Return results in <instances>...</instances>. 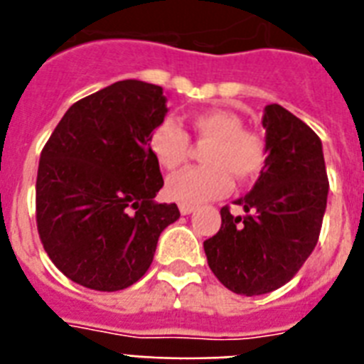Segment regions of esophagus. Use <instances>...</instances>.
<instances>
[{
    "instance_id": "34e87169",
    "label": "esophagus",
    "mask_w": 364,
    "mask_h": 364,
    "mask_svg": "<svg viewBox=\"0 0 364 364\" xmlns=\"http://www.w3.org/2000/svg\"><path fill=\"white\" fill-rule=\"evenodd\" d=\"M196 210V205L194 204H179V211H181L183 215H188V213H193Z\"/></svg>"
}]
</instances>
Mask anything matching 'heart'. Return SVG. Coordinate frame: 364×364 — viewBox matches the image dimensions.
Returning <instances> with one entry per match:
<instances>
[{
    "mask_svg": "<svg viewBox=\"0 0 364 364\" xmlns=\"http://www.w3.org/2000/svg\"><path fill=\"white\" fill-rule=\"evenodd\" d=\"M191 128L196 141L208 143L202 151L204 166L187 168L168 179L166 191L181 204H198L217 198L230 188L232 176L240 183L251 181L266 166L268 147L259 132L243 128L236 113L208 109L194 113ZM149 151L164 170H177L191 153L187 132L171 119L154 126Z\"/></svg>",
    "mask_w": 364,
    "mask_h": 364,
    "instance_id": "b5f03b06",
    "label": "heart"
}]
</instances>
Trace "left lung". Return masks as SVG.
I'll use <instances>...</instances> for the list:
<instances>
[{"instance_id":"1","label":"left lung","mask_w":364,"mask_h":364,"mask_svg":"<svg viewBox=\"0 0 364 364\" xmlns=\"http://www.w3.org/2000/svg\"><path fill=\"white\" fill-rule=\"evenodd\" d=\"M268 159L253 191L221 208V228L204 242L208 264L236 294L276 291L302 268L317 245L327 208L328 177L321 139L282 105H266Z\"/></svg>"}]
</instances>
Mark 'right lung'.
Returning a JSON list of instances; mask_svg holds the SVG:
<instances>
[{"mask_svg": "<svg viewBox=\"0 0 364 364\" xmlns=\"http://www.w3.org/2000/svg\"><path fill=\"white\" fill-rule=\"evenodd\" d=\"M162 87L119 81L65 111L45 143L36 183L37 232L65 277L121 291L145 276L160 232L179 219L154 196L164 179L149 136L164 121Z\"/></svg>", "mask_w": 364, "mask_h": 364, "instance_id": "add662e5", "label": "right lung"}]
</instances>
